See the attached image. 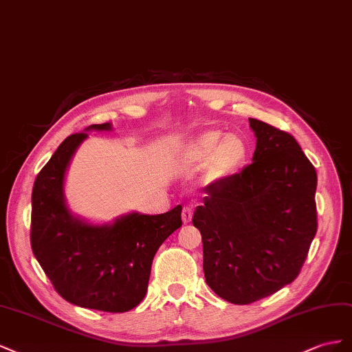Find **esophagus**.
Wrapping results in <instances>:
<instances>
[{
	"label": "esophagus",
	"instance_id": "34e87169",
	"mask_svg": "<svg viewBox=\"0 0 352 352\" xmlns=\"http://www.w3.org/2000/svg\"><path fill=\"white\" fill-rule=\"evenodd\" d=\"M192 217H193L192 208H190V206H184V208H183V212H182L183 223H184V224H188L190 221H192Z\"/></svg>",
	"mask_w": 352,
	"mask_h": 352
}]
</instances>
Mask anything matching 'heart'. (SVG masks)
I'll return each mask as SVG.
<instances>
[{"mask_svg":"<svg viewBox=\"0 0 352 352\" xmlns=\"http://www.w3.org/2000/svg\"><path fill=\"white\" fill-rule=\"evenodd\" d=\"M249 146L237 133L224 135L221 129H208L190 138L178 150V157L187 166L205 165L206 182H219L236 174L246 162Z\"/></svg>","mask_w":352,"mask_h":352,"instance_id":"obj_1","label":"heart"}]
</instances>
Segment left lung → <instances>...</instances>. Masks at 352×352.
I'll return each mask as SVG.
<instances>
[{
    "label": "left lung",
    "instance_id": "1",
    "mask_svg": "<svg viewBox=\"0 0 352 352\" xmlns=\"http://www.w3.org/2000/svg\"><path fill=\"white\" fill-rule=\"evenodd\" d=\"M252 164L204 188L193 214L208 286L245 305L292 283L317 233V173L296 140L249 119Z\"/></svg>",
    "mask_w": 352,
    "mask_h": 352
}]
</instances>
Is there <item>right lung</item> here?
<instances>
[{"mask_svg": "<svg viewBox=\"0 0 352 352\" xmlns=\"http://www.w3.org/2000/svg\"><path fill=\"white\" fill-rule=\"evenodd\" d=\"M89 131H112V124L89 125L69 135L38 174L32 190L34 255L67 302L106 313H125L142 302L159 246L182 227V205L159 215L129 212L94 224L74 214L65 196L70 160Z\"/></svg>", "mask_w": 352, "mask_h": 352, "instance_id": "obj_1", "label": "right lung"}]
</instances>
